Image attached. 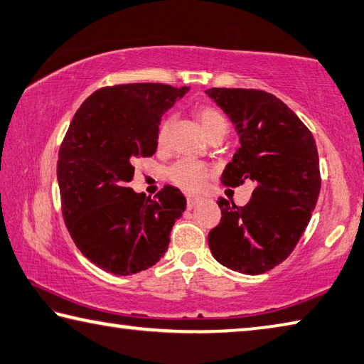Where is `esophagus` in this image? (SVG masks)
<instances>
[{
    "instance_id": "34e87169",
    "label": "esophagus",
    "mask_w": 364,
    "mask_h": 364,
    "mask_svg": "<svg viewBox=\"0 0 364 364\" xmlns=\"http://www.w3.org/2000/svg\"><path fill=\"white\" fill-rule=\"evenodd\" d=\"M186 200H188V208H194L196 205H199V203L203 200V197H199V196H193V194H189V196L186 197Z\"/></svg>"
}]
</instances>
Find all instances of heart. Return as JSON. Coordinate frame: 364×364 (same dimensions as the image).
Here are the masks:
<instances>
[{
  "label": "heart",
  "mask_w": 364,
  "mask_h": 364,
  "mask_svg": "<svg viewBox=\"0 0 364 364\" xmlns=\"http://www.w3.org/2000/svg\"><path fill=\"white\" fill-rule=\"evenodd\" d=\"M196 116L199 119L200 127L205 132V135L211 134V132L220 129V127H228V122L220 111L211 108V107H200L197 108ZM170 127L171 121L170 119H165L161 124L159 132H157V148L164 149L168 143V135H170ZM208 167L200 162L184 159L175 164L173 167L170 168L168 176L170 180L173 181L176 186H180L186 191H199L205 180L208 178Z\"/></svg>",
  "instance_id": "b5f03b06"
}]
</instances>
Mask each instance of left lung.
<instances>
[{"instance_id":"1","label":"left lung","mask_w":364,"mask_h":364,"mask_svg":"<svg viewBox=\"0 0 364 364\" xmlns=\"http://www.w3.org/2000/svg\"><path fill=\"white\" fill-rule=\"evenodd\" d=\"M235 125L240 148L221 175L224 186L255 184L250 202L218 200L221 221L208 247L224 267L259 275L291 255L318 200V151L310 130L275 95L255 89L205 90Z\"/></svg>"}]
</instances>
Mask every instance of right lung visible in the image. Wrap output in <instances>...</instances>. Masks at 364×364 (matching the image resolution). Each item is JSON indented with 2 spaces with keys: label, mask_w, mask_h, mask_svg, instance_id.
I'll list each match as a JSON object with an SVG mask.
<instances>
[{
  "label": "right lung",
  "mask_w": 364,
  "mask_h": 364,
  "mask_svg": "<svg viewBox=\"0 0 364 364\" xmlns=\"http://www.w3.org/2000/svg\"><path fill=\"white\" fill-rule=\"evenodd\" d=\"M188 90L156 82L103 87L73 117L57 162L62 213L79 251L105 272L132 275L154 266L186 210L173 186L151 199L127 184L134 162L156 153L165 111Z\"/></svg>",
  "instance_id": "1"
}]
</instances>
